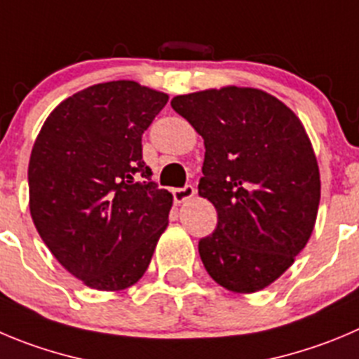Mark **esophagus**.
<instances>
[{
  "instance_id": "obj_1",
  "label": "esophagus",
  "mask_w": 359,
  "mask_h": 359,
  "mask_svg": "<svg viewBox=\"0 0 359 359\" xmlns=\"http://www.w3.org/2000/svg\"><path fill=\"white\" fill-rule=\"evenodd\" d=\"M172 195H173V200H175L177 203H182V202H186V200H189L195 196V187L191 186V184H187V186L173 189Z\"/></svg>"
}]
</instances>
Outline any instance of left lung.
Segmentation results:
<instances>
[{
    "instance_id": "1",
    "label": "left lung",
    "mask_w": 359,
    "mask_h": 359,
    "mask_svg": "<svg viewBox=\"0 0 359 359\" xmlns=\"http://www.w3.org/2000/svg\"><path fill=\"white\" fill-rule=\"evenodd\" d=\"M172 108L203 138L198 195L217 225L198 243L216 283L239 294L266 289L292 266L317 219L320 177L296 113L257 88L177 95Z\"/></svg>"
}]
</instances>
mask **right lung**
I'll return each instance as SVG.
<instances>
[{
    "label": "right lung",
    "instance_id": "add662e5",
    "mask_svg": "<svg viewBox=\"0 0 359 359\" xmlns=\"http://www.w3.org/2000/svg\"><path fill=\"white\" fill-rule=\"evenodd\" d=\"M168 95L136 81L88 86L48 116L28 166L29 212L46 246L97 290L145 274L173 196L143 161L142 136Z\"/></svg>",
    "mask_w": 359,
    "mask_h": 359
}]
</instances>
